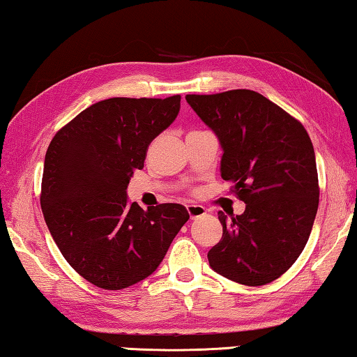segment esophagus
I'll use <instances>...</instances> for the list:
<instances>
[{
    "instance_id": "1",
    "label": "esophagus",
    "mask_w": 357,
    "mask_h": 357,
    "mask_svg": "<svg viewBox=\"0 0 357 357\" xmlns=\"http://www.w3.org/2000/svg\"><path fill=\"white\" fill-rule=\"evenodd\" d=\"M186 211H188V215L191 220H196V218H201L205 213H207V210L202 205H197V204H188L186 205Z\"/></svg>"
}]
</instances>
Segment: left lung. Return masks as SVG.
<instances>
[{"label": "left lung", "mask_w": 357, "mask_h": 357, "mask_svg": "<svg viewBox=\"0 0 357 357\" xmlns=\"http://www.w3.org/2000/svg\"><path fill=\"white\" fill-rule=\"evenodd\" d=\"M222 146L221 177L246 204L220 211L222 238L208 251L213 270L234 282L266 285L301 255L320 201L315 152L303 123L261 93L234 89L186 96Z\"/></svg>", "instance_id": "left-lung-1"}]
</instances>
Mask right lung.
<instances>
[{
	"mask_svg": "<svg viewBox=\"0 0 357 357\" xmlns=\"http://www.w3.org/2000/svg\"><path fill=\"white\" fill-rule=\"evenodd\" d=\"M180 96L114 97L91 105L50 142L40 207L61 254L81 278L122 290L150 276L190 220L180 204L144 211L127 186L149 144L174 122Z\"/></svg>",
	"mask_w": 357,
	"mask_h": 357,
	"instance_id": "obj_1",
	"label": "right lung"
}]
</instances>
